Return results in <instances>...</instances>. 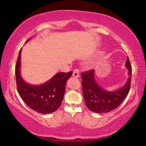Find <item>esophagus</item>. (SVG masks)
Instances as JSON below:
<instances>
[{
	"label": "esophagus",
	"instance_id": "esophagus-1",
	"mask_svg": "<svg viewBox=\"0 0 146 146\" xmlns=\"http://www.w3.org/2000/svg\"><path fill=\"white\" fill-rule=\"evenodd\" d=\"M73 76L75 77V78H78L80 77V71H79L78 69H75L73 72Z\"/></svg>",
	"mask_w": 146,
	"mask_h": 146
}]
</instances>
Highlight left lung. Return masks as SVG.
<instances>
[{"instance_id": "obj_1", "label": "left lung", "mask_w": 146, "mask_h": 146, "mask_svg": "<svg viewBox=\"0 0 146 146\" xmlns=\"http://www.w3.org/2000/svg\"><path fill=\"white\" fill-rule=\"evenodd\" d=\"M128 69V78L119 89L108 91L98 84L95 78L94 70L82 74L84 98L87 108L97 113H109L119 106L128 95L130 88L132 67L128 57L125 64Z\"/></svg>"}]
</instances>
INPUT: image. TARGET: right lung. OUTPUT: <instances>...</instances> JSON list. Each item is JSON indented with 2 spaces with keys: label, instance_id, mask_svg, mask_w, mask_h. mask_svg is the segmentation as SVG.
<instances>
[{
  "label": "right lung",
  "instance_id": "right-lung-1",
  "mask_svg": "<svg viewBox=\"0 0 146 146\" xmlns=\"http://www.w3.org/2000/svg\"><path fill=\"white\" fill-rule=\"evenodd\" d=\"M29 40H27L28 42ZM21 48L16 62L15 74L18 92L21 98L30 108L42 114L55 112L61 105L65 92L66 82L72 75L58 73L48 81L40 85L27 83L21 75Z\"/></svg>",
  "mask_w": 146,
  "mask_h": 146
}]
</instances>
